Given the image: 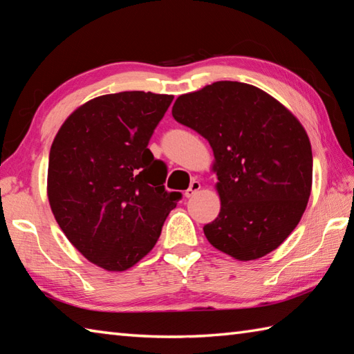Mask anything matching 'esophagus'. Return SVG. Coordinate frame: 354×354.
<instances>
[{
	"label": "esophagus",
	"instance_id": "34e87169",
	"mask_svg": "<svg viewBox=\"0 0 354 354\" xmlns=\"http://www.w3.org/2000/svg\"><path fill=\"white\" fill-rule=\"evenodd\" d=\"M199 189H201V183H199V181H192L189 189H187V190L184 192V196H185V198H193L194 194H196V193L199 192Z\"/></svg>",
	"mask_w": 354,
	"mask_h": 354
}]
</instances>
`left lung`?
<instances>
[{
    "label": "left lung",
    "instance_id": "8db88e82",
    "mask_svg": "<svg viewBox=\"0 0 354 354\" xmlns=\"http://www.w3.org/2000/svg\"><path fill=\"white\" fill-rule=\"evenodd\" d=\"M171 115L214 153L221 213L204 227L217 250L260 259L295 230L312 189V147L290 111L242 82H214L179 95Z\"/></svg>",
    "mask_w": 354,
    "mask_h": 354
}]
</instances>
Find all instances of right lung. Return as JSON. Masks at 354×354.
Listing matches in <instances>:
<instances>
[{
  "mask_svg": "<svg viewBox=\"0 0 354 354\" xmlns=\"http://www.w3.org/2000/svg\"><path fill=\"white\" fill-rule=\"evenodd\" d=\"M171 100L145 91L100 95L74 111L51 145V212L74 248L106 270L145 257L183 198L165 190V164L147 149Z\"/></svg>",
  "mask_w": 354,
  "mask_h": 354,
  "instance_id": "add662e5",
  "label": "right lung"
}]
</instances>
